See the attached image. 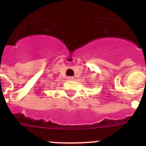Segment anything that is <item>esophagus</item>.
Returning a JSON list of instances; mask_svg holds the SVG:
<instances>
[{"label":"esophagus","mask_w":146,"mask_h":146,"mask_svg":"<svg viewBox=\"0 0 146 146\" xmlns=\"http://www.w3.org/2000/svg\"><path fill=\"white\" fill-rule=\"evenodd\" d=\"M67 79L69 80H74V77H72V76H70V77H67Z\"/></svg>","instance_id":"esophagus-1"}]
</instances>
